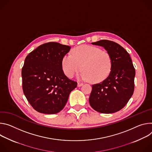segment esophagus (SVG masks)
Instances as JSON below:
<instances>
[{
	"instance_id": "esophagus-1",
	"label": "esophagus",
	"mask_w": 152,
	"mask_h": 152,
	"mask_svg": "<svg viewBox=\"0 0 152 152\" xmlns=\"http://www.w3.org/2000/svg\"><path fill=\"white\" fill-rule=\"evenodd\" d=\"M83 83H78V84H77V86H78V87H80V86H83Z\"/></svg>"
}]
</instances>
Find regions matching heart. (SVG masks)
<instances>
[{"label": "heart", "mask_w": 152, "mask_h": 152, "mask_svg": "<svg viewBox=\"0 0 152 152\" xmlns=\"http://www.w3.org/2000/svg\"><path fill=\"white\" fill-rule=\"evenodd\" d=\"M61 64L67 77H73L81 68L83 71L79 75L80 78L97 83L104 81L110 75L112 59L107 50L83 45L73 49L71 55L64 56Z\"/></svg>", "instance_id": "obj_1"}]
</instances>
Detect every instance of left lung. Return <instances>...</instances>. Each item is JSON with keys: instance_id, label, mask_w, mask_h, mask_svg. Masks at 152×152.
<instances>
[{"instance_id": "1", "label": "left lung", "mask_w": 152, "mask_h": 152, "mask_svg": "<svg viewBox=\"0 0 152 152\" xmlns=\"http://www.w3.org/2000/svg\"><path fill=\"white\" fill-rule=\"evenodd\" d=\"M92 44L103 46L110 54L112 69L106 80L92 85L90 105L100 113L118 112L126 106L133 94L135 69L132 59L127 50L114 42L102 40Z\"/></svg>"}]
</instances>
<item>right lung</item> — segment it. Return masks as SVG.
Returning <instances> with one entry per match:
<instances>
[{
    "mask_svg": "<svg viewBox=\"0 0 152 152\" xmlns=\"http://www.w3.org/2000/svg\"><path fill=\"white\" fill-rule=\"evenodd\" d=\"M69 46L57 42L43 44L26 57L22 69L23 93L31 106L45 114H55L66 105L77 83L67 78L62 59Z\"/></svg>",
    "mask_w": 152,
    "mask_h": 152,
    "instance_id": "obj_1",
    "label": "right lung"
}]
</instances>
